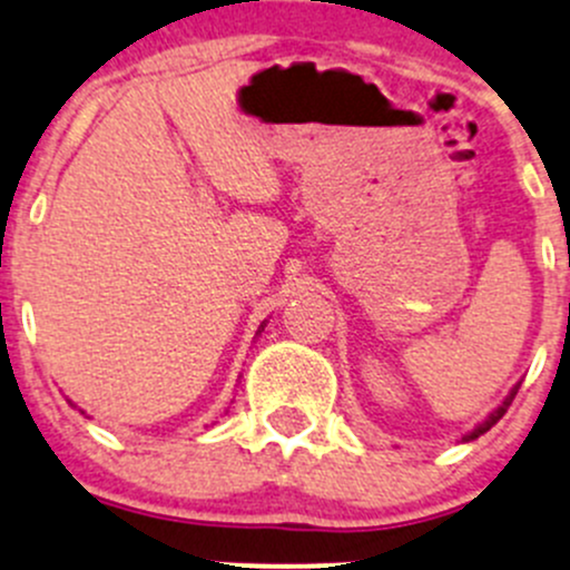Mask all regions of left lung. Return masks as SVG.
<instances>
[{"label":"left lung","mask_w":570,"mask_h":570,"mask_svg":"<svg viewBox=\"0 0 570 570\" xmlns=\"http://www.w3.org/2000/svg\"><path fill=\"white\" fill-rule=\"evenodd\" d=\"M515 394H519V386H515V389H513V392H510L508 396H504V402H502V405H499V407H497V411H493V413H491V416H488V419H485V422H482V424H476V428H474V430H471V433H469V435H465V441H474V439H480V435H482V433H488V430H491V428H493V424H497V422H499V419H502V416H504V413H508L510 402H513V396H515Z\"/></svg>","instance_id":"1"}]
</instances>
